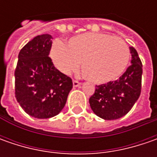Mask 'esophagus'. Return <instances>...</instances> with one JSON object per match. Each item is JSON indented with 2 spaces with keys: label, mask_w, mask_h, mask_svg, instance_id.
Wrapping results in <instances>:
<instances>
[{
  "label": "esophagus",
  "mask_w": 157,
  "mask_h": 157,
  "mask_svg": "<svg viewBox=\"0 0 157 157\" xmlns=\"http://www.w3.org/2000/svg\"><path fill=\"white\" fill-rule=\"evenodd\" d=\"M72 83H73V86H74V87H78V86H81V83L79 81H78V80H73Z\"/></svg>",
  "instance_id": "34e87169"
}]
</instances>
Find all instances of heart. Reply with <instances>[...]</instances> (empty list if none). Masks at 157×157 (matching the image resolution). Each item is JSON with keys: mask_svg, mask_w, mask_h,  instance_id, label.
Returning <instances> with one entry per match:
<instances>
[{"mask_svg": "<svg viewBox=\"0 0 157 157\" xmlns=\"http://www.w3.org/2000/svg\"><path fill=\"white\" fill-rule=\"evenodd\" d=\"M50 57L54 66L63 74L78 68L89 80L103 84L116 79L126 69L130 52L120 37L102 33H84L71 37L67 44L54 41Z\"/></svg>", "mask_w": 157, "mask_h": 157, "instance_id": "heart-1", "label": "heart"}]
</instances>
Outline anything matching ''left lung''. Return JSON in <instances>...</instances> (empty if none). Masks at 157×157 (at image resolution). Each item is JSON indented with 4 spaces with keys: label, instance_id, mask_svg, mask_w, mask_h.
Segmentation results:
<instances>
[{
    "label": "left lung",
    "instance_id": "obj_1",
    "mask_svg": "<svg viewBox=\"0 0 157 157\" xmlns=\"http://www.w3.org/2000/svg\"><path fill=\"white\" fill-rule=\"evenodd\" d=\"M131 65L115 81L96 86L89 103L94 113L104 120H116L126 115L140 97L142 63L134 47H129Z\"/></svg>",
    "mask_w": 157,
    "mask_h": 157
}]
</instances>
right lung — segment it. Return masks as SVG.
I'll list each match as a JSON object with an SVG mask.
<instances>
[{
  "instance_id": "1",
  "label": "right lung",
  "mask_w": 157,
  "mask_h": 157,
  "mask_svg": "<svg viewBox=\"0 0 157 157\" xmlns=\"http://www.w3.org/2000/svg\"><path fill=\"white\" fill-rule=\"evenodd\" d=\"M52 44L49 34L34 37L19 52L15 71L16 100L29 115L37 119L58 114L72 88L71 78L56 69L49 57Z\"/></svg>"
}]
</instances>
